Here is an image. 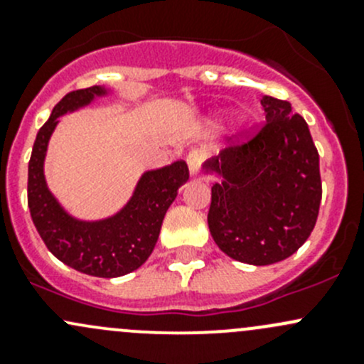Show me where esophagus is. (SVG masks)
Masks as SVG:
<instances>
[{
	"mask_svg": "<svg viewBox=\"0 0 364 364\" xmlns=\"http://www.w3.org/2000/svg\"><path fill=\"white\" fill-rule=\"evenodd\" d=\"M186 164H188L190 176H197L200 171V165H203V153L190 151L188 156H186Z\"/></svg>",
	"mask_w": 364,
	"mask_h": 364,
	"instance_id": "34e87169",
	"label": "esophagus"
}]
</instances>
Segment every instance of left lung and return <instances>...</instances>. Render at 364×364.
Segmentation results:
<instances>
[{
  "instance_id": "obj_1",
  "label": "left lung",
  "mask_w": 364,
  "mask_h": 364,
  "mask_svg": "<svg viewBox=\"0 0 364 364\" xmlns=\"http://www.w3.org/2000/svg\"><path fill=\"white\" fill-rule=\"evenodd\" d=\"M266 127L241 146L205 160L216 174L208 225L223 253L252 266L280 262L314 230L322 199L318 153L289 102L260 98Z\"/></svg>"
}]
</instances>
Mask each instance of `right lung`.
Returning <instances> with one entry per match:
<instances>
[{"label": "right lung", "mask_w": 364, "mask_h": 364, "mask_svg": "<svg viewBox=\"0 0 364 364\" xmlns=\"http://www.w3.org/2000/svg\"><path fill=\"white\" fill-rule=\"evenodd\" d=\"M112 93L107 86L77 90L61 98L38 130L28 165V205L33 223L56 259L84 274L116 278L139 269L159 241L161 222L178 190L188 181L183 160L142 172L134 193L117 213L102 220H80L70 215L46 181L47 148L60 117L87 107Z\"/></svg>", "instance_id": "add662e5"}]
</instances>
